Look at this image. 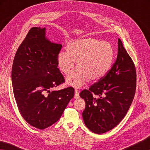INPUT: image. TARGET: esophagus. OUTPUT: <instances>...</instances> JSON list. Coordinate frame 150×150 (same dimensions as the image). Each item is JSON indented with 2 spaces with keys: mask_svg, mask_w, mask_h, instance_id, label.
Here are the masks:
<instances>
[{
  "mask_svg": "<svg viewBox=\"0 0 150 150\" xmlns=\"http://www.w3.org/2000/svg\"><path fill=\"white\" fill-rule=\"evenodd\" d=\"M74 98L75 99H77V98H79V91L75 89V96H74Z\"/></svg>",
  "mask_w": 150,
  "mask_h": 150,
  "instance_id": "esophagus-1",
  "label": "esophagus"
}]
</instances>
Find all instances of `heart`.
I'll return each mask as SVG.
<instances>
[{
    "label": "heart",
    "instance_id": "obj_1",
    "mask_svg": "<svg viewBox=\"0 0 150 150\" xmlns=\"http://www.w3.org/2000/svg\"><path fill=\"white\" fill-rule=\"evenodd\" d=\"M114 59V49L107 42L87 38L73 40L66 45V52L62 51L57 56L59 70L67 74L66 83L74 87H81L88 80L96 82L103 78L110 70Z\"/></svg>",
    "mask_w": 150,
    "mask_h": 150
}]
</instances>
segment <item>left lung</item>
Segmentation results:
<instances>
[{
  "label": "left lung",
  "instance_id": "8db88e82",
  "mask_svg": "<svg viewBox=\"0 0 150 150\" xmlns=\"http://www.w3.org/2000/svg\"><path fill=\"white\" fill-rule=\"evenodd\" d=\"M136 72L132 59L118 40V55L107 74L80 93L85 101L82 116L86 126L103 134L120 122L130 107L136 93Z\"/></svg>",
  "mask_w": 150,
  "mask_h": 150
}]
</instances>
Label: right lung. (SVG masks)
<instances>
[{
  "instance_id": "right-lung-1",
  "label": "right lung",
  "mask_w": 150,
  "mask_h": 150,
  "mask_svg": "<svg viewBox=\"0 0 150 150\" xmlns=\"http://www.w3.org/2000/svg\"><path fill=\"white\" fill-rule=\"evenodd\" d=\"M45 30L40 27L29 30L17 50L12 69L20 112L28 123L40 130L59 120L75 93L73 87L50 91L65 81L57 64L62 45L47 40Z\"/></svg>"
}]
</instances>
